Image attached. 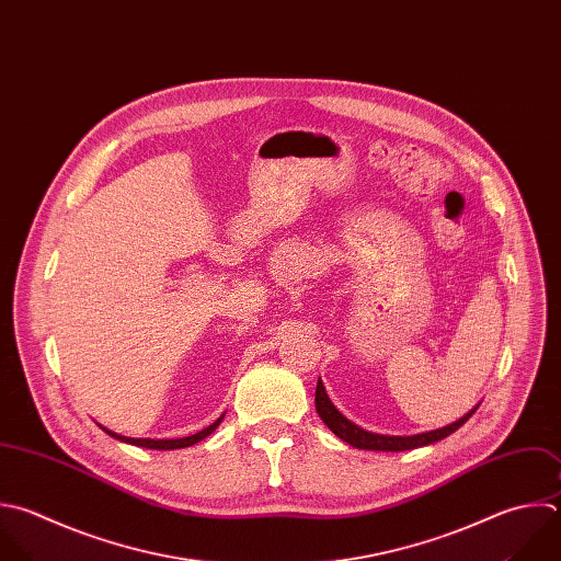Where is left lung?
I'll use <instances>...</instances> for the list:
<instances>
[{
	"mask_svg": "<svg viewBox=\"0 0 561 561\" xmlns=\"http://www.w3.org/2000/svg\"><path fill=\"white\" fill-rule=\"evenodd\" d=\"M480 405V403H478ZM478 405H473L467 414H462L460 419H456L454 423L438 427V430H430V432H419V434H410V436H390V434H377V432H368L359 425H355L353 421H348L329 399L322 379H318L316 386V412L318 416L324 421V425L342 440H346L348 445L357 447V449H373V451H405V449H416L423 445H432L445 436H449L451 432H456L476 410Z\"/></svg>",
	"mask_w": 561,
	"mask_h": 561,
	"instance_id": "obj_1",
	"label": "left lung"
}]
</instances>
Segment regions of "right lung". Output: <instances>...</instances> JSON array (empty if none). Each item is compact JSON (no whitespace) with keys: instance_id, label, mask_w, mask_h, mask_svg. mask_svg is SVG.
Returning <instances> with one entry per match:
<instances>
[{"instance_id":"obj_1","label":"right lung","mask_w":561,"mask_h":561,"mask_svg":"<svg viewBox=\"0 0 561 561\" xmlns=\"http://www.w3.org/2000/svg\"><path fill=\"white\" fill-rule=\"evenodd\" d=\"M224 416L226 414H221L215 423H210L208 427H204V430H199V432H195V434H191V436H184V438H131V436H123V434H116V432H112V430H107V427H103L110 436H114L116 440H123V443H129V445H138V447H147V449H182V447H191V445H195V443H199V440H204L206 436H210L217 427H219V423L224 421Z\"/></svg>"}]
</instances>
